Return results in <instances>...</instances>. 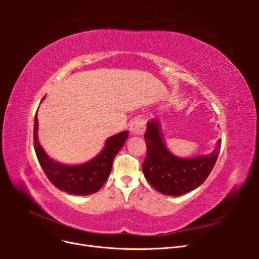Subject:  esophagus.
<instances>
[{
    "label": "esophagus",
    "mask_w": 259,
    "mask_h": 259,
    "mask_svg": "<svg viewBox=\"0 0 259 259\" xmlns=\"http://www.w3.org/2000/svg\"><path fill=\"white\" fill-rule=\"evenodd\" d=\"M146 128L145 121L142 117H136L130 125V132L132 135H143Z\"/></svg>",
    "instance_id": "34e87169"
}]
</instances>
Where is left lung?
<instances>
[{
  "label": "left lung",
  "mask_w": 259,
  "mask_h": 259,
  "mask_svg": "<svg viewBox=\"0 0 259 259\" xmlns=\"http://www.w3.org/2000/svg\"><path fill=\"white\" fill-rule=\"evenodd\" d=\"M147 155L143 163V171L156 191L179 197L197 189L213 169L221 151L222 139L215 150L209 154H200L193 158H180L169 151L161 126L156 119L149 120L145 133Z\"/></svg>",
  "instance_id": "1"
}]
</instances>
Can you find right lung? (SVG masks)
Returning a JSON list of instances; mask_svg holds the SVG:
<instances>
[{"label": "right lung", "instance_id": "1", "mask_svg": "<svg viewBox=\"0 0 259 259\" xmlns=\"http://www.w3.org/2000/svg\"><path fill=\"white\" fill-rule=\"evenodd\" d=\"M44 99L45 97L42 100ZM36 114L37 111L34 116V150L38 163L50 182L59 190L70 194L89 195L97 192L110 175L113 160L127 139L128 132L124 131L109 137L103 150L92 160L77 165H67L50 158L38 143V120Z\"/></svg>", "mask_w": 259, "mask_h": 259}]
</instances>
